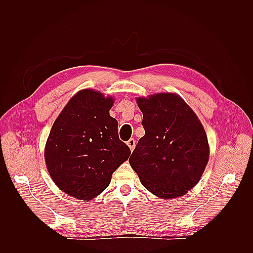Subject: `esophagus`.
I'll return each instance as SVG.
<instances>
[{
	"label": "esophagus",
	"instance_id": "esophagus-1",
	"mask_svg": "<svg viewBox=\"0 0 253 253\" xmlns=\"http://www.w3.org/2000/svg\"><path fill=\"white\" fill-rule=\"evenodd\" d=\"M126 143H127V145H128V148L131 149V151H133V150H134V148H135V145H136V141H135V139H134V138H131V139H129Z\"/></svg>",
	"mask_w": 253,
	"mask_h": 253
}]
</instances>
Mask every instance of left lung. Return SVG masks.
<instances>
[{"label":"left lung","instance_id":"obj_1","mask_svg":"<svg viewBox=\"0 0 253 253\" xmlns=\"http://www.w3.org/2000/svg\"><path fill=\"white\" fill-rule=\"evenodd\" d=\"M145 134L128 162L144 188L160 198L185 195L200 181L209 144L200 119L173 93L137 98Z\"/></svg>","mask_w":253,"mask_h":253}]
</instances>
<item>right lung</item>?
I'll return each mask as SVG.
<instances>
[{
	"label": "right lung",
	"instance_id": "1",
	"mask_svg": "<svg viewBox=\"0 0 253 253\" xmlns=\"http://www.w3.org/2000/svg\"><path fill=\"white\" fill-rule=\"evenodd\" d=\"M112 97L82 89L60 113L45 145V162L60 190L89 201L110 185L112 174L131 154L110 116Z\"/></svg>",
	"mask_w": 253,
	"mask_h": 253
}]
</instances>
